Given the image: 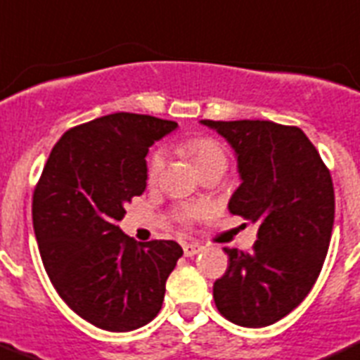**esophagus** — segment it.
<instances>
[{"label":"esophagus","mask_w":360,"mask_h":360,"mask_svg":"<svg viewBox=\"0 0 360 360\" xmlns=\"http://www.w3.org/2000/svg\"><path fill=\"white\" fill-rule=\"evenodd\" d=\"M183 250H184V256L191 257V256H195V254H199V252H202V247L197 243H184Z\"/></svg>","instance_id":"34e87169"}]
</instances>
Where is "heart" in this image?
<instances>
[{
  "label": "heart",
  "mask_w": 360,
  "mask_h": 360,
  "mask_svg": "<svg viewBox=\"0 0 360 360\" xmlns=\"http://www.w3.org/2000/svg\"><path fill=\"white\" fill-rule=\"evenodd\" d=\"M181 150L190 158L195 167L200 170L207 169L211 165H227V156L226 150L220 143L214 139L210 136H197V139H191L188 142H184L181 146ZM165 167V153L163 150H156L153 153V156L149 158V163H147V179L156 181L160 177L161 170ZM207 213L206 206H200V204H184L177 210V218H179L183 224L190 226L191 221L199 220L204 214Z\"/></svg>",
  "instance_id": "b5f03b06"
}]
</instances>
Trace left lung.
Here are the masks:
<instances>
[{
  "label": "left lung",
  "instance_id": "1",
  "mask_svg": "<svg viewBox=\"0 0 360 360\" xmlns=\"http://www.w3.org/2000/svg\"><path fill=\"white\" fill-rule=\"evenodd\" d=\"M229 142L241 184L229 211L257 221L252 252L224 248L213 286L221 316L259 328L290 314L312 290L334 226V186L316 147L297 126L270 120H200Z\"/></svg>",
  "mask_w": 360,
  "mask_h": 360
}]
</instances>
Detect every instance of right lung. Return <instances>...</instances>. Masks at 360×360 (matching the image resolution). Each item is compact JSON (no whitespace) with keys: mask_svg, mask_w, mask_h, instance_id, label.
Segmentation results:
<instances>
[{"mask_svg":"<svg viewBox=\"0 0 360 360\" xmlns=\"http://www.w3.org/2000/svg\"><path fill=\"white\" fill-rule=\"evenodd\" d=\"M174 120L112 113L76 126L55 143L33 191L40 257L62 300L89 323L129 332L154 320L183 248L136 243L120 231L126 204L147 186L149 147Z\"/></svg>","mask_w":360,"mask_h":360,"instance_id":"1","label":"right lung"}]
</instances>
